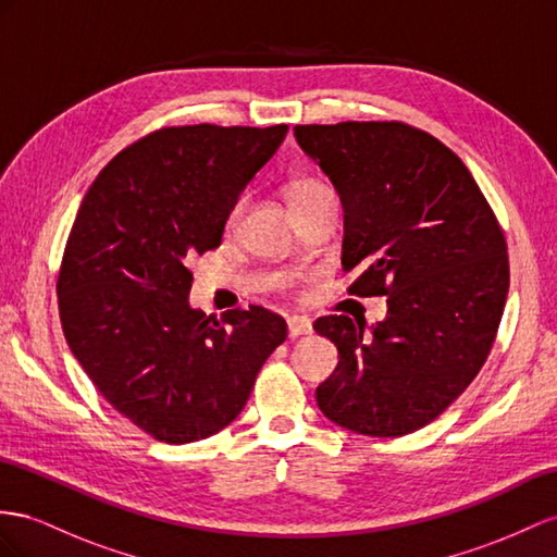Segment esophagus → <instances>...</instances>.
<instances>
[{
    "instance_id": "esophagus-1",
    "label": "esophagus",
    "mask_w": 557,
    "mask_h": 557,
    "mask_svg": "<svg viewBox=\"0 0 557 557\" xmlns=\"http://www.w3.org/2000/svg\"><path fill=\"white\" fill-rule=\"evenodd\" d=\"M287 330H289V336L292 338H298L304 334H310L312 332V324L308 318H301V315H294L287 320Z\"/></svg>"
}]
</instances>
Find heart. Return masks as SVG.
I'll list each match as a JSON object with an SVG mask.
<instances>
[{"mask_svg":"<svg viewBox=\"0 0 557 557\" xmlns=\"http://www.w3.org/2000/svg\"><path fill=\"white\" fill-rule=\"evenodd\" d=\"M324 195H332L330 185L322 183L320 178H310V176L292 181L289 188H287V197H289L292 209H298V207H304V205L315 202V199H320ZM242 209H245V202H242V199H237V202L231 209V213H227V231H233V227L237 225V221L242 216Z\"/></svg>","mask_w":557,"mask_h":557,"instance_id":"heart-1","label":"heart"}]
</instances>
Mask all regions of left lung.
<instances>
[{
  "instance_id": "obj_1",
  "label": "left lung",
  "mask_w": 557,
  "mask_h": 557,
  "mask_svg": "<svg viewBox=\"0 0 557 557\" xmlns=\"http://www.w3.org/2000/svg\"><path fill=\"white\" fill-rule=\"evenodd\" d=\"M346 211L348 294L388 296L372 334L348 315L312 330L338 350L318 407L341 428L400 437L437 419L478 376L508 294L502 225L445 143L405 122L296 124Z\"/></svg>"
}]
</instances>
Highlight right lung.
Returning a JSON list of instances; mask_svg holds the SVG:
<instances>
[{
	"instance_id": "1",
	"label": "right lung",
	"mask_w": 557,
	"mask_h": 557,
	"mask_svg": "<svg viewBox=\"0 0 557 557\" xmlns=\"http://www.w3.org/2000/svg\"><path fill=\"white\" fill-rule=\"evenodd\" d=\"M287 129L162 126L112 157L82 199L55 282L63 334L96 391L154 440L185 445L235 421L287 338L261 306L216 320L188 304V261L221 245Z\"/></svg>"
}]
</instances>
